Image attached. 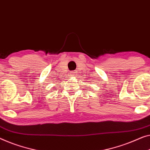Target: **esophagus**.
Here are the masks:
<instances>
[{"label": "esophagus", "instance_id": "obj_1", "mask_svg": "<svg viewBox=\"0 0 150 150\" xmlns=\"http://www.w3.org/2000/svg\"><path fill=\"white\" fill-rule=\"evenodd\" d=\"M74 71H71V76L74 75Z\"/></svg>", "mask_w": 150, "mask_h": 150}]
</instances>
